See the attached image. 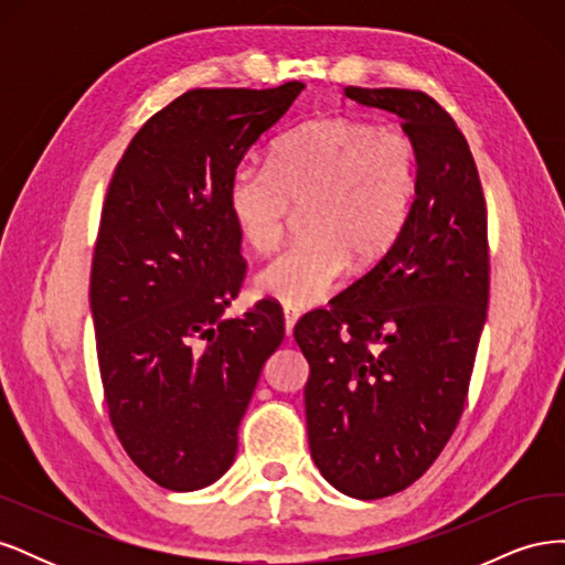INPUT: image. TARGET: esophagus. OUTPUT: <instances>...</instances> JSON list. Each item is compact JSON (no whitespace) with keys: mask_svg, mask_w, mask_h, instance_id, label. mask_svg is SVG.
<instances>
[{"mask_svg":"<svg viewBox=\"0 0 565 565\" xmlns=\"http://www.w3.org/2000/svg\"><path fill=\"white\" fill-rule=\"evenodd\" d=\"M282 316H285V334L292 337V330H295V324L299 320V313L295 309H285Z\"/></svg>","mask_w":565,"mask_h":565,"instance_id":"obj_1","label":"esophagus"}]
</instances>
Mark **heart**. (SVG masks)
<instances>
[{
    "mask_svg": "<svg viewBox=\"0 0 565 565\" xmlns=\"http://www.w3.org/2000/svg\"><path fill=\"white\" fill-rule=\"evenodd\" d=\"M417 195V150L398 129L367 119L324 117L285 134L268 167H237L228 210L243 241L270 254L292 207H306V237L256 273V292L289 309L328 299L351 259L380 262L403 235Z\"/></svg>",
    "mask_w": 565,
    "mask_h": 565,
    "instance_id": "obj_1",
    "label": "heart"
}]
</instances>
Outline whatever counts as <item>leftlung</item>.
Segmentation results:
<instances>
[{"label": "left lung", "instance_id": "8db88e82", "mask_svg": "<svg viewBox=\"0 0 565 565\" xmlns=\"http://www.w3.org/2000/svg\"><path fill=\"white\" fill-rule=\"evenodd\" d=\"M403 119L417 150V195L398 243L303 316L306 429L324 481L358 500L413 486L465 413L488 289V214L469 143L431 96L347 87Z\"/></svg>", "mask_w": 565, "mask_h": 565}]
</instances>
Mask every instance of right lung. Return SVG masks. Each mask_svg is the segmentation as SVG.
Returning a JSON list of instances; mask_svg holds the SVG:
<instances>
[{
  "mask_svg": "<svg viewBox=\"0 0 565 565\" xmlns=\"http://www.w3.org/2000/svg\"><path fill=\"white\" fill-rule=\"evenodd\" d=\"M301 89L185 92L134 136L108 185L89 285L100 382L122 448L167 490L231 469L285 337L276 301L224 318L245 278L228 183Z\"/></svg>",
  "mask_w": 565,
  "mask_h": 565,
  "instance_id": "right-lung-1",
  "label": "right lung"
}]
</instances>
